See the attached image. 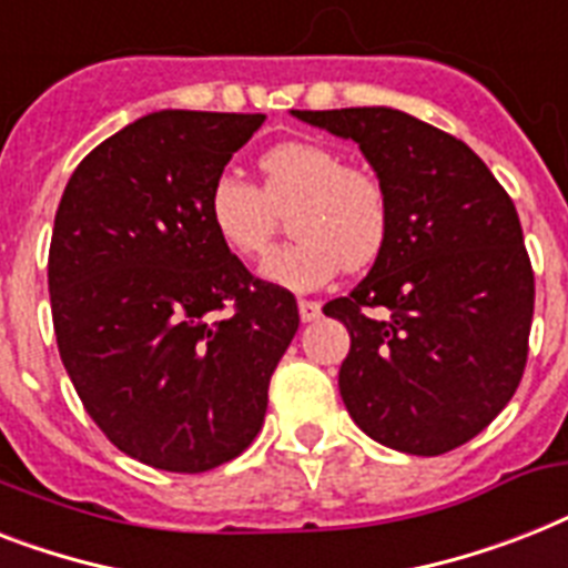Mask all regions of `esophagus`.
<instances>
[{
    "instance_id": "obj_1",
    "label": "esophagus",
    "mask_w": 568,
    "mask_h": 568,
    "mask_svg": "<svg viewBox=\"0 0 568 568\" xmlns=\"http://www.w3.org/2000/svg\"><path fill=\"white\" fill-rule=\"evenodd\" d=\"M297 308H300V317H303L306 324H312V321L321 317V303H317V300H300Z\"/></svg>"
}]
</instances>
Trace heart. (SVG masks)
<instances>
[{
    "label": "heart",
    "instance_id": "obj_1",
    "mask_svg": "<svg viewBox=\"0 0 568 568\" xmlns=\"http://www.w3.org/2000/svg\"><path fill=\"white\" fill-rule=\"evenodd\" d=\"M260 186L221 174L206 192L212 233L239 260H262L288 212L294 242L262 265L265 280L292 292L321 288L344 265L362 271L390 236V195L379 174L347 165L338 151L288 140L256 160Z\"/></svg>",
    "mask_w": 568,
    "mask_h": 568
}]
</instances>
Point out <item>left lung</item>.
I'll return each mask as SVG.
<instances>
[{
    "mask_svg": "<svg viewBox=\"0 0 568 568\" xmlns=\"http://www.w3.org/2000/svg\"><path fill=\"white\" fill-rule=\"evenodd\" d=\"M356 140L390 195L371 274L324 306L347 326L338 388L364 435L444 455L510 403L534 317V268L516 206L481 156L390 108L294 110Z\"/></svg>",
    "mask_w": 568,
    "mask_h": 568,
    "instance_id": "left-lung-1",
    "label": "left lung"
}]
</instances>
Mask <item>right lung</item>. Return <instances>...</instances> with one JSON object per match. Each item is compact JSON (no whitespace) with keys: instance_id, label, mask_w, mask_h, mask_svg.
Here are the masks:
<instances>
[{"instance_id":"1","label":"right lung","mask_w":568,"mask_h":568,"mask_svg":"<svg viewBox=\"0 0 568 568\" xmlns=\"http://www.w3.org/2000/svg\"><path fill=\"white\" fill-rule=\"evenodd\" d=\"M262 119H136L78 163L54 215L60 362L110 444L165 473H206L253 444L300 326L294 294L206 221V192Z\"/></svg>"}]
</instances>
